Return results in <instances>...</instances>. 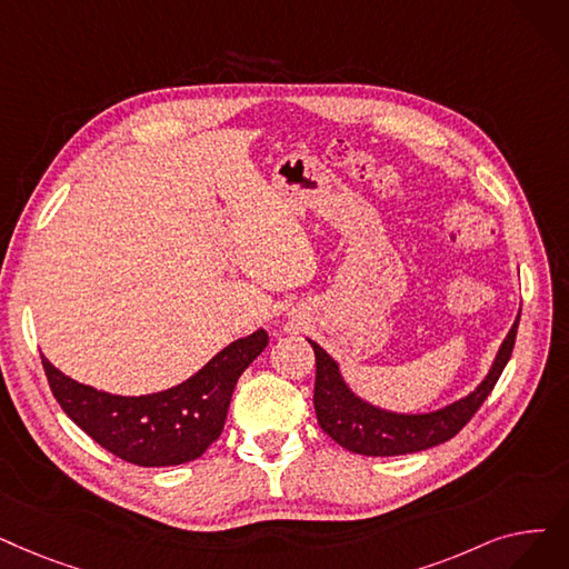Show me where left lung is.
Instances as JSON below:
<instances>
[{"label": "left lung", "instance_id": "1", "mask_svg": "<svg viewBox=\"0 0 569 569\" xmlns=\"http://www.w3.org/2000/svg\"><path fill=\"white\" fill-rule=\"evenodd\" d=\"M518 320H521V313H518L516 323L511 326L507 339L502 341L500 353L496 362H492L488 377L475 392H469L467 398L439 411L416 416L390 413L356 398L341 381L337 362L320 349L318 343L309 339L316 353L313 409L318 426L323 428V432H328L339 447L360 456H402L426 451L437 447L441 441H449L469 423V418L479 411L490 390L496 388L502 369L507 367L513 351Z\"/></svg>", "mask_w": 569, "mask_h": 569}]
</instances>
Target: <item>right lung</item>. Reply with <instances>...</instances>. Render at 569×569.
<instances>
[{
	"label": "right lung",
	"mask_w": 569,
	"mask_h": 569,
	"mask_svg": "<svg viewBox=\"0 0 569 569\" xmlns=\"http://www.w3.org/2000/svg\"><path fill=\"white\" fill-rule=\"evenodd\" d=\"M269 343L264 330L226 346L188 381L141 398H122L64 377L41 358L62 411L92 441L139 467H169L200 458L220 437L232 390Z\"/></svg>",
	"instance_id": "add662e5"
}]
</instances>
